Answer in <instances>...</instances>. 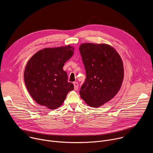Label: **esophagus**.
Masks as SVG:
<instances>
[{
	"instance_id": "34e87169",
	"label": "esophagus",
	"mask_w": 153,
	"mask_h": 153,
	"mask_svg": "<svg viewBox=\"0 0 153 153\" xmlns=\"http://www.w3.org/2000/svg\"><path fill=\"white\" fill-rule=\"evenodd\" d=\"M73 84H74V90H77L78 89V86H79V84L77 82H73Z\"/></svg>"
}]
</instances>
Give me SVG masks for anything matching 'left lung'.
Instances as JSON below:
<instances>
[{"label": "left lung", "mask_w": 153, "mask_h": 153, "mask_svg": "<svg viewBox=\"0 0 153 153\" xmlns=\"http://www.w3.org/2000/svg\"><path fill=\"white\" fill-rule=\"evenodd\" d=\"M79 51L86 76L80 97L89 106L99 107L120 89L124 76L122 60L113 47L105 43H82Z\"/></svg>", "instance_id": "8db88e82"}]
</instances>
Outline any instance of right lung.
Segmentation results:
<instances>
[{"instance_id": "1", "label": "right lung", "mask_w": 153, "mask_h": 153, "mask_svg": "<svg viewBox=\"0 0 153 153\" xmlns=\"http://www.w3.org/2000/svg\"><path fill=\"white\" fill-rule=\"evenodd\" d=\"M74 47L67 45L42 49L28 60L24 81L32 98L50 110L60 107L69 91L74 89L68 82L65 63L74 54Z\"/></svg>"}]
</instances>
